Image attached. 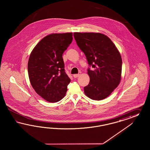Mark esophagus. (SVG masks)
<instances>
[{"label":"esophagus","mask_w":150,"mask_h":150,"mask_svg":"<svg viewBox=\"0 0 150 150\" xmlns=\"http://www.w3.org/2000/svg\"><path fill=\"white\" fill-rule=\"evenodd\" d=\"M81 73L80 72V73H79V74H74L73 75V76H74V77H75V78H76V77L80 76L81 75Z\"/></svg>","instance_id":"esophagus-1"}]
</instances>
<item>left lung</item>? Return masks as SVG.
Wrapping results in <instances>:
<instances>
[{"label":"left lung","instance_id":"8db88e82","mask_svg":"<svg viewBox=\"0 0 150 150\" xmlns=\"http://www.w3.org/2000/svg\"><path fill=\"white\" fill-rule=\"evenodd\" d=\"M78 47L86 57L89 66L88 85L85 94L92 100H100L109 96L121 79L122 59L109 37L100 33L74 32Z\"/></svg>","mask_w":150,"mask_h":150}]
</instances>
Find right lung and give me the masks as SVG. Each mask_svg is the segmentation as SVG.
<instances>
[{"label": "right lung", "instance_id": "obj_1", "mask_svg": "<svg viewBox=\"0 0 150 150\" xmlns=\"http://www.w3.org/2000/svg\"><path fill=\"white\" fill-rule=\"evenodd\" d=\"M73 33H53L40 41L28 62L32 87L50 102H57L66 95L70 79L64 69L63 54L73 41Z\"/></svg>", "mask_w": 150, "mask_h": 150}]
</instances>
